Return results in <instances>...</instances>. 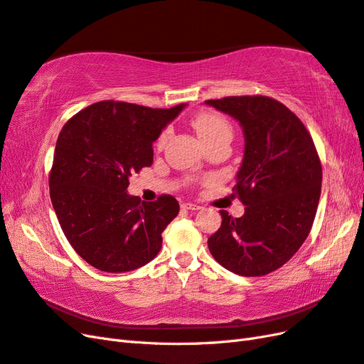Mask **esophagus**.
Instances as JSON below:
<instances>
[{
	"mask_svg": "<svg viewBox=\"0 0 364 364\" xmlns=\"http://www.w3.org/2000/svg\"><path fill=\"white\" fill-rule=\"evenodd\" d=\"M182 208L183 210H190V211H198V210H200V206L196 205V203H191V202H183L182 203Z\"/></svg>",
	"mask_w": 364,
	"mask_h": 364,
	"instance_id": "1",
	"label": "esophagus"
}]
</instances>
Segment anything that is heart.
I'll return each instance as SVG.
<instances>
[{"instance_id": "obj_1", "label": "heart", "mask_w": 364, "mask_h": 364, "mask_svg": "<svg viewBox=\"0 0 364 364\" xmlns=\"http://www.w3.org/2000/svg\"><path fill=\"white\" fill-rule=\"evenodd\" d=\"M191 124L194 127L196 133L199 134V137L203 142L211 139V137H214V136H218L222 132H231L230 124L225 121L222 116L211 113V112H202L199 114H196L193 117ZM165 139H166V132L162 133L158 144L162 145L165 142Z\"/></svg>"}]
</instances>
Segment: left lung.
<instances>
[{
  "mask_svg": "<svg viewBox=\"0 0 364 364\" xmlns=\"http://www.w3.org/2000/svg\"><path fill=\"white\" fill-rule=\"evenodd\" d=\"M205 104L234 117L245 137L234 190L247 208L242 218L220 211L210 252L239 276H264L287 263L311 231L321 193L317 150L299 117L272 97L228 96Z\"/></svg>",
  "mask_w": 364,
  "mask_h": 364,
  "instance_id": "left-lung-1",
  "label": "left lung"
}]
</instances>
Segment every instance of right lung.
Here are the masks:
<instances>
[{"label":"right lung","instance_id":"right-lung-1","mask_svg":"<svg viewBox=\"0 0 364 364\" xmlns=\"http://www.w3.org/2000/svg\"><path fill=\"white\" fill-rule=\"evenodd\" d=\"M183 109L102 101L63 127L48 178L50 199L68 243L93 268L133 271L161 251L179 202L168 194L145 202L127 188L133 173L153 164V142Z\"/></svg>","mask_w":364,"mask_h":364}]
</instances>
